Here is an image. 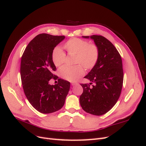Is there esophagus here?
<instances>
[{
    "label": "esophagus",
    "mask_w": 146,
    "mask_h": 146,
    "mask_svg": "<svg viewBox=\"0 0 146 146\" xmlns=\"http://www.w3.org/2000/svg\"><path fill=\"white\" fill-rule=\"evenodd\" d=\"M77 83H76V82H72V83H71V85H72V86H74V85H77Z\"/></svg>",
    "instance_id": "esophagus-1"
}]
</instances>
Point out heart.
I'll return each instance as SVG.
<instances>
[{
    "instance_id": "b5f03b06",
    "label": "heart",
    "mask_w": 146,
    "mask_h": 146,
    "mask_svg": "<svg viewBox=\"0 0 146 146\" xmlns=\"http://www.w3.org/2000/svg\"><path fill=\"white\" fill-rule=\"evenodd\" d=\"M64 47L69 54L76 55L74 63L78 64L74 66H64L60 69V76L66 80H77L85 73L83 66L86 70H90L98 63L99 49L95 43H89L85 39L74 38L69 39ZM52 58L54 64L59 67L64 63L66 55L60 47H56L52 52Z\"/></svg>"
}]
</instances>
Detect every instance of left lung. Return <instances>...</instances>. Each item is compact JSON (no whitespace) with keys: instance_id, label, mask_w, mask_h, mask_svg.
<instances>
[{"instance_id":"obj_1","label":"left lung","mask_w":146,"mask_h":146,"mask_svg":"<svg viewBox=\"0 0 146 146\" xmlns=\"http://www.w3.org/2000/svg\"><path fill=\"white\" fill-rule=\"evenodd\" d=\"M88 38V36H83ZM99 49L98 63L85 78L91 85L82 83L83 91L80 96L82 108L86 112L96 116L107 113L120 97L123 80L122 58L116 48L106 38L92 35Z\"/></svg>"}]
</instances>
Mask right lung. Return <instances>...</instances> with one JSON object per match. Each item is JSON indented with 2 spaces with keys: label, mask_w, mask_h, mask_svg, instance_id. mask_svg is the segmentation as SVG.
<instances>
[{
  "label": "right lung",
  "mask_w": 146,
  "mask_h": 146,
  "mask_svg": "<svg viewBox=\"0 0 146 146\" xmlns=\"http://www.w3.org/2000/svg\"><path fill=\"white\" fill-rule=\"evenodd\" d=\"M64 38V36L39 34L29 43L21 57V78L25 95L41 113L60 110L69 91L70 83L54 74L56 68L52 58L54 48ZM52 78L58 83L50 85Z\"/></svg>",
  "instance_id": "add662e5"
}]
</instances>
